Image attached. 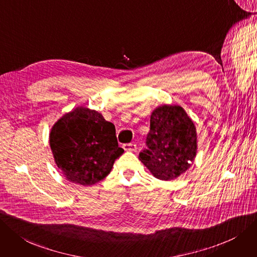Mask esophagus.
<instances>
[{
    "instance_id": "34e87169",
    "label": "esophagus",
    "mask_w": 257,
    "mask_h": 257,
    "mask_svg": "<svg viewBox=\"0 0 257 257\" xmlns=\"http://www.w3.org/2000/svg\"><path fill=\"white\" fill-rule=\"evenodd\" d=\"M123 149L127 152H134L137 150V146L135 143H125V145H123Z\"/></svg>"
}]
</instances>
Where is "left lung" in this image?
<instances>
[{"instance_id":"left-lung-1","label":"left lung","mask_w":257,"mask_h":257,"mask_svg":"<svg viewBox=\"0 0 257 257\" xmlns=\"http://www.w3.org/2000/svg\"><path fill=\"white\" fill-rule=\"evenodd\" d=\"M147 149L139 159L154 176L162 180L186 172L196 156V128L180 106L162 105L152 112Z\"/></svg>"}]
</instances>
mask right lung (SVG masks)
<instances>
[{"mask_svg":"<svg viewBox=\"0 0 257 257\" xmlns=\"http://www.w3.org/2000/svg\"><path fill=\"white\" fill-rule=\"evenodd\" d=\"M56 163L67 180L91 186L105 178L124 150L118 147L116 128L96 110L77 107L50 132Z\"/></svg>","mask_w":257,"mask_h":257,"instance_id":"1","label":"right lung"}]
</instances>
